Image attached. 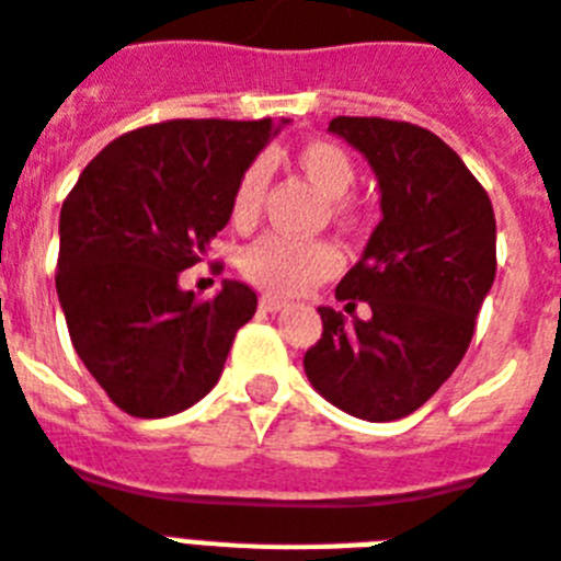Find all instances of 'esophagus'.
Instances as JSON below:
<instances>
[{"label": "esophagus", "instance_id": "esophagus-1", "mask_svg": "<svg viewBox=\"0 0 561 561\" xmlns=\"http://www.w3.org/2000/svg\"><path fill=\"white\" fill-rule=\"evenodd\" d=\"M259 308H262V311H267V313H276V311H282V308H285V302H282L279 296H262V299H259Z\"/></svg>", "mask_w": 561, "mask_h": 561}]
</instances>
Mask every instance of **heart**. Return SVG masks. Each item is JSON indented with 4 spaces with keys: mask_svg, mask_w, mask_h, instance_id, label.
Segmentation results:
<instances>
[{
    "mask_svg": "<svg viewBox=\"0 0 561 561\" xmlns=\"http://www.w3.org/2000/svg\"><path fill=\"white\" fill-rule=\"evenodd\" d=\"M294 163L308 181L328 198V213L340 225L357 221V204L352 202V186L357 167L348 149L325 138L302 140L294 149ZM267 170L265 163H250L239 175L230 195V218L236 227H250L262 213ZM343 265L340 250L331 241H290L282 236H262L241 253V273L256 288L273 296H296L313 285L331 279Z\"/></svg>",
    "mask_w": 561,
    "mask_h": 561,
    "instance_id": "b5f03b06",
    "label": "heart"
}]
</instances>
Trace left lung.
Segmentation results:
<instances>
[{
    "instance_id": "obj_1",
    "label": "left lung",
    "mask_w": 561,
    "mask_h": 561,
    "mask_svg": "<svg viewBox=\"0 0 561 561\" xmlns=\"http://www.w3.org/2000/svg\"><path fill=\"white\" fill-rule=\"evenodd\" d=\"M328 129L366 154L383 218L336 285L352 320L320 308L322 336L305 375L322 398L363 421L421 409L463 359L495 279L490 195L438 135L407 121L334 117ZM357 301L369 317L353 313Z\"/></svg>"
}]
</instances>
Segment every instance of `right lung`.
<instances>
[{
	"instance_id": "obj_1",
	"label": "right lung",
	"mask_w": 561,
	"mask_h": 561,
	"mask_svg": "<svg viewBox=\"0 0 561 561\" xmlns=\"http://www.w3.org/2000/svg\"><path fill=\"white\" fill-rule=\"evenodd\" d=\"M288 123V121H285ZM271 135L262 121H163L112 140L59 213L57 296L75 352L131 417L190 409L221 377L256 290L178 288L230 221V195Z\"/></svg>"
}]
</instances>
